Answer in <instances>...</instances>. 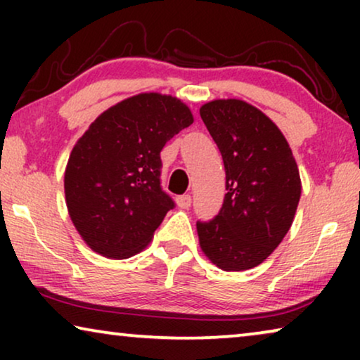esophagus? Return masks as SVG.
<instances>
[{"mask_svg":"<svg viewBox=\"0 0 360 360\" xmlns=\"http://www.w3.org/2000/svg\"><path fill=\"white\" fill-rule=\"evenodd\" d=\"M191 205V196L190 195H180L176 196V206L181 210H188Z\"/></svg>","mask_w":360,"mask_h":360,"instance_id":"34e87169","label":"esophagus"}]
</instances>
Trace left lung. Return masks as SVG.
I'll list each match as a JSON object with an SVG mask.
<instances>
[{
    "mask_svg": "<svg viewBox=\"0 0 360 360\" xmlns=\"http://www.w3.org/2000/svg\"><path fill=\"white\" fill-rule=\"evenodd\" d=\"M200 116L223 155L228 190L219 213L196 223L200 248L226 272L252 269L293 223L302 195L297 162L282 131L249 103L214 100Z\"/></svg>",
    "mask_w": 360,
    "mask_h": 360,
    "instance_id": "obj_1",
    "label": "left lung"
}]
</instances>
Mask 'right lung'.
Segmentation results:
<instances>
[{
    "label": "right lung",
    "mask_w": 360,
    "mask_h": 360,
    "mask_svg": "<svg viewBox=\"0 0 360 360\" xmlns=\"http://www.w3.org/2000/svg\"><path fill=\"white\" fill-rule=\"evenodd\" d=\"M191 122L185 103L141 93L101 112L78 139L63 186L72 223L95 252L127 259L150 243L175 206L160 186V150Z\"/></svg>",
    "instance_id": "1"
}]
</instances>
